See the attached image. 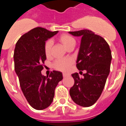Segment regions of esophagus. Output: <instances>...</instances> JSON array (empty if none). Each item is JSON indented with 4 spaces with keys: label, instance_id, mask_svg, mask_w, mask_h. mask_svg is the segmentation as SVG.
<instances>
[{
    "label": "esophagus",
    "instance_id": "esophagus-1",
    "mask_svg": "<svg viewBox=\"0 0 126 126\" xmlns=\"http://www.w3.org/2000/svg\"><path fill=\"white\" fill-rule=\"evenodd\" d=\"M68 76H69V74H65V73H64V74H63V77H64V78Z\"/></svg>",
    "mask_w": 126,
    "mask_h": 126
}]
</instances>
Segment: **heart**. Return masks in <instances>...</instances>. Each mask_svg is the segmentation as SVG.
Listing matches in <instances>:
<instances>
[{"instance_id":"b5f03b06","label":"heart","mask_w":126,"mask_h":126,"mask_svg":"<svg viewBox=\"0 0 126 126\" xmlns=\"http://www.w3.org/2000/svg\"><path fill=\"white\" fill-rule=\"evenodd\" d=\"M59 40L64 45L66 48H68L70 47L75 45V39L71 35L67 34H62L59 38ZM53 42L49 40L46 42L45 45V53L47 57L50 56L52 51V47ZM73 61L71 58H63L57 59L53 63V66L56 69L62 72H67L69 70L71 65L73 64Z\"/></svg>"}]
</instances>
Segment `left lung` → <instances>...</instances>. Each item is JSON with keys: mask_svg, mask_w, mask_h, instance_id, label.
<instances>
[{"mask_svg": "<svg viewBox=\"0 0 126 126\" xmlns=\"http://www.w3.org/2000/svg\"><path fill=\"white\" fill-rule=\"evenodd\" d=\"M69 33L81 37L76 67L79 71H86L83 78L78 73L72 74L74 84L69 90L70 96L76 104L88 107L98 100L103 92L110 73L111 50L104 38L90 30Z\"/></svg>", "mask_w": 126, "mask_h": 126, "instance_id": "1", "label": "left lung"}]
</instances>
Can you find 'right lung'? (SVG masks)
Returning a JSON list of instances; mask_svg holds the SVG:
<instances>
[{
    "instance_id": "obj_1",
    "label": "right lung",
    "mask_w": 126,
    "mask_h": 126,
    "mask_svg": "<svg viewBox=\"0 0 126 126\" xmlns=\"http://www.w3.org/2000/svg\"><path fill=\"white\" fill-rule=\"evenodd\" d=\"M58 33L37 27L23 34L16 44L14 69L22 92L29 104L36 110H43L53 102L55 89L63 79L61 72L53 71L49 77L41 71L46 60L45 42Z\"/></svg>"
}]
</instances>
